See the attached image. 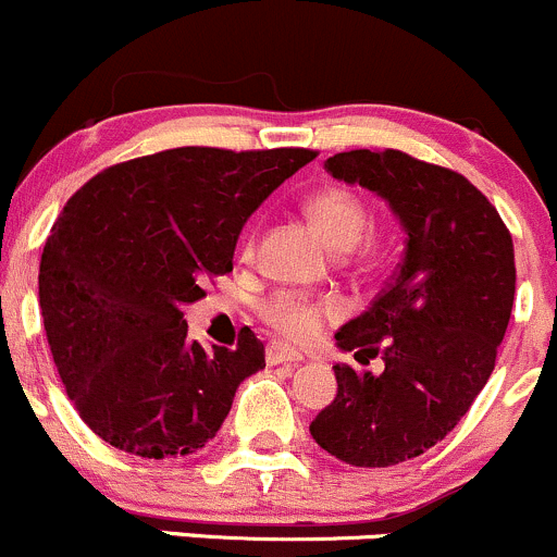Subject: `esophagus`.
<instances>
[{"label": "esophagus", "instance_id": "esophagus-1", "mask_svg": "<svg viewBox=\"0 0 557 557\" xmlns=\"http://www.w3.org/2000/svg\"><path fill=\"white\" fill-rule=\"evenodd\" d=\"M265 360H268V366H284V362L302 360V355L297 349H289V346L276 344V341H273V344H268V349H265Z\"/></svg>", "mask_w": 557, "mask_h": 557}]
</instances>
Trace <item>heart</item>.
<instances>
[{
  "label": "heart",
  "mask_w": 557,
  "mask_h": 557,
  "mask_svg": "<svg viewBox=\"0 0 557 557\" xmlns=\"http://www.w3.org/2000/svg\"><path fill=\"white\" fill-rule=\"evenodd\" d=\"M306 216L319 230L330 249L346 251L360 244L366 235L371 213L366 200L357 191L344 186H327L317 195L308 197ZM246 255H251V235L244 246ZM262 319L271 324L276 333L292 341H308L322 330L324 319H335L341 313V302L330 295H302V292H276L268 297L260 308Z\"/></svg>",
  "instance_id": "obj_1"
}]
</instances>
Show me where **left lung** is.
I'll return each mask as SVG.
<instances>
[{
  "label": "left lung",
  "instance_id": "left-lung-1",
  "mask_svg": "<svg viewBox=\"0 0 557 557\" xmlns=\"http://www.w3.org/2000/svg\"><path fill=\"white\" fill-rule=\"evenodd\" d=\"M324 168L389 202L406 257L335 333L355 360L382 357L384 371L333 366L338 393L311 436L349 466H398L442 442L487 384L515 302V246L493 202L455 170L395 148L335 153Z\"/></svg>",
  "mask_w": 557,
  "mask_h": 557
}]
</instances>
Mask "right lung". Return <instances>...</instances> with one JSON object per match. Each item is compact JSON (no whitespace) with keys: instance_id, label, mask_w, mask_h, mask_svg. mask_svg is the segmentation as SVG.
<instances>
[{"instance_id":"obj_1","label":"right lung","mask_w":557,"mask_h":557,"mask_svg":"<svg viewBox=\"0 0 557 557\" xmlns=\"http://www.w3.org/2000/svg\"><path fill=\"white\" fill-rule=\"evenodd\" d=\"M311 148L184 146L113 164L67 200L40 260L53 362L81 420L148 460L206 447L265 346L240 327L235 349L186 338L184 306L233 271L246 219Z\"/></svg>"}]
</instances>
